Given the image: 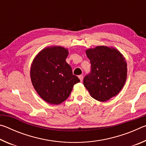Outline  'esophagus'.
<instances>
[{
  "instance_id": "obj_1",
  "label": "esophagus",
  "mask_w": 146,
  "mask_h": 146,
  "mask_svg": "<svg viewBox=\"0 0 146 146\" xmlns=\"http://www.w3.org/2000/svg\"><path fill=\"white\" fill-rule=\"evenodd\" d=\"M83 77H84V76H83L82 75H80L78 76V78H79V79H80V80L81 82H82V80H83Z\"/></svg>"
}]
</instances>
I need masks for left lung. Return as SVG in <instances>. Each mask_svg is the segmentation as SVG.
<instances>
[{
	"mask_svg": "<svg viewBox=\"0 0 146 146\" xmlns=\"http://www.w3.org/2000/svg\"><path fill=\"white\" fill-rule=\"evenodd\" d=\"M91 71L84 78L90 95L101 102L115 97L126 81L127 64L119 51L106 46L86 50Z\"/></svg>",
	"mask_w": 146,
	"mask_h": 146,
	"instance_id": "1",
	"label": "left lung"
}]
</instances>
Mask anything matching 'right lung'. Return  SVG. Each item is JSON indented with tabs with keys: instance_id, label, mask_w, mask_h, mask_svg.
<instances>
[{
	"instance_id": "1",
	"label": "right lung",
	"mask_w": 146,
	"mask_h": 146,
	"mask_svg": "<svg viewBox=\"0 0 146 146\" xmlns=\"http://www.w3.org/2000/svg\"><path fill=\"white\" fill-rule=\"evenodd\" d=\"M68 49L60 46L42 50L34 59L31 79L40 97L51 104H59L69 97L73 86L80 80L66 62Z\"/></svg>"
}]
</instances>
